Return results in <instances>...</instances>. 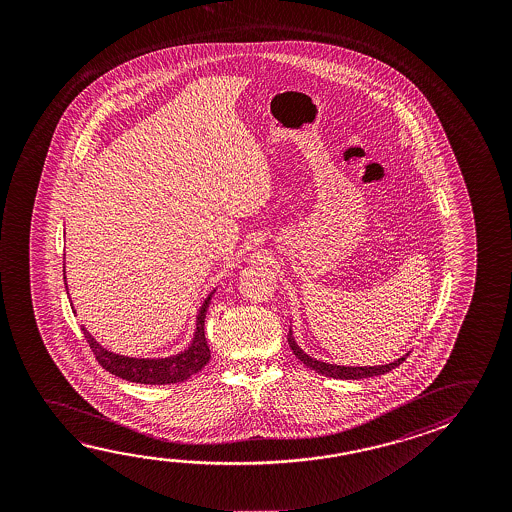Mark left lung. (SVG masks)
I'll return each mask as SVG.
<instances>
[{
	"instance_id": "left-lung-1",
	"label": "left lung",
	"mask_w": 512,
	"mask_h": 512,
	"mask_svg": "<svg viewBox=\"0 0 512 512\" xmlns=\"http://www.w3.org/2000/svg\"><path fill=\"white\" fill-rule=\"evenodd\" d=\"M287 341L289 346L293 350L294 355L300 359V361L307 366V368L314 369L316 373H321L325 377L330 378H341V380H359V378L377 377V375H384L387 371L400 366L405 357L409 355H403L400 359H396L394 362L389 364H380V366H337V364H330V362L318 361L314 357H310L307 353L303 352L302 348L298 346V343L294 341L293 330L289 328V334H287Z\"/></svg>"
}]
</instances>
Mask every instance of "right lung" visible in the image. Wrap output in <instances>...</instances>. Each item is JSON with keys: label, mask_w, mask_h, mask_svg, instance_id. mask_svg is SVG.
<instances>
[{"label": "right lung", "mask_w": 512, "mask_h": 512, "mask_svg": "<svg viewBox=\"0 0 512 512\" xmlns=\"http://www.w3.org/2000/svg\"><path fill=\"white\" fill-rule=\"evenodd\" d=\"M64 282H66V264H64ZM214 291H210L209 296L203 300L202 307L198 309L191 344L185 348L184 352H178L169 357L143 359V357H128L121 353L110 352L89 334V330L84 325H82V332L96 355V361L116 377L128 382H137V384H148V386H166V384L184 382L187 378L193 377L194 373L205 368L210 359L209 344L205 339V316H207L210 298ZM71 309H73V302H71Z\"/></svg>", "instance_id": "obj_1"}]
</instances>
